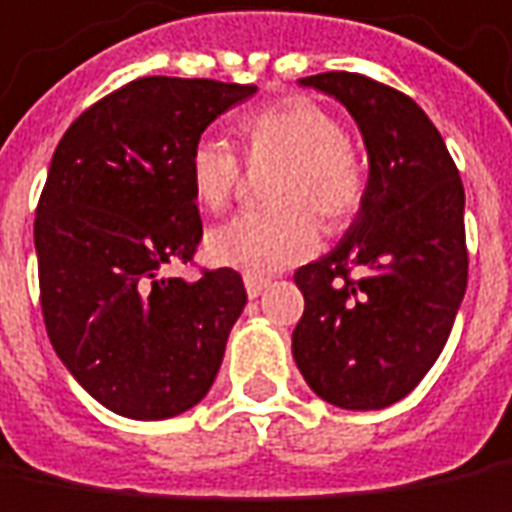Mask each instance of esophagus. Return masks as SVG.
<instances>
[{
    "mask_svg": "<svg viewBox=\"0 0 512 512\" xmlns=\"http://www.w3.org/2000/svg\"><path fill=\"white\" fill-rule=\"evenodd\" d=\"M264 287H267V279H259V276H245V290H248L250 298L262 296Z\"/></svg>",
    "mask_w": 512,
    "mask_h": 512,
    "instance_id": "esophagus-1",
    "label": "esophagus"
}]
</instances>
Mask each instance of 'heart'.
Wrapping results in <instances>:
<instances>
[{
	"label": "heart",
	"instance_id": "heart-1",
	"mask_svg": "<svg viewBox=\"0 0 512 512\" xmlns=\"http://www.w3.org/2000/svg\"><path fill=\"white\" fill-rule=\"evenodd\" d=\"M250 166L279 163L262 211H242L208 233L205 250L216 264L267 276L310 259L321 242V225H349L366 200V166L346 143L341 120L304 95L253 109L239 120ZM242 157L225 137L205 132L188 149L194 200L222 211L242 185Z\"/></svg>",
	"mask_w": 512,
	"mask_h": 512
}]
</instances>
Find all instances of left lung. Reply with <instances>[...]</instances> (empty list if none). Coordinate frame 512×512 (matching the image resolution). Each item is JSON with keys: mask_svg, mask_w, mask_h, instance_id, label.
Masks as SVG:
<instances>
[{"mask_svg": "<svg viewBox=\"0 0 512 512\" xmlns=\"http://www.w3.org/2000/svg\"><path fill=\"white\" fill-rule=\"evenodd\" d=\"M338 98L369 152L358 219L296 270L304 315L293 358L338 408L403 400L440 358L468 287L465 188L437 126L408 95L358 72L301 78Z\"/></svg>", "mask_w": 512, "mask_h": 512, "instance_id": "8db88e82", "label": "left lung"}]
</instances>
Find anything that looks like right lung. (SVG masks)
Listing matches in <instances>:
<instances>
[{
  "instance_id": "right-lung-1",
  "label": "right lung",
  "mask_w": 512,
  "mask_h": 512,
  "mask_svg": "<svg viewBox=\"0 0 512 512\" xmlns=\"http://www.w3.org/2000/svg\"><path fill=\"white\" fill-rule=\"evenodd\" d=\"M253 84L149 75L72 120L36 208L44 327L101 406L166 420L197 406L245 310L231 267L168 279L202 239L188 149Z\"/></svg>"
}]
</instances>
